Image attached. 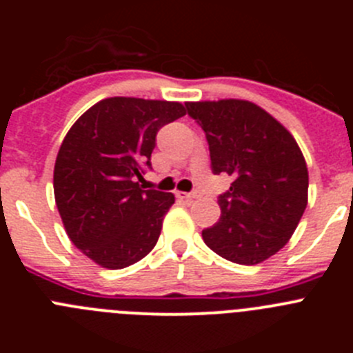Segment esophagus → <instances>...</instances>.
Returning <instances> with one entry per match:
<instances>
[{"label":"esophagus","mask_w":353,"mask_h":353,"mask_svg":"<svg viewBox=\"0 0 353 353\" xmlns=\"http://www.w3.org/2000/svg\"><path fill=\"white\" fill-rule=\"evenodd\" d=\"M176 196H179V198H183V199H194V198H198L199 192L198 191H192V192L176 191Z\"/></svg>","instance_id":"obj_1"}]
</instances>
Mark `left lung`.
I'll return each mask as SVG.
<instances>
[{"label":"left lung","instance_id":"obj_1","mask_svg":"<svg viewBox=\"0 0 353 353\" xmlns=\"http://www.w3.org/2000/svg\"><path fill=\"white\" fill-rule=\"evenodd\" d=\"M205 132L212 173L233 179L217 198L221 217L203 230L205 244L240 265H256L286 245L307 205V168L297 141L248 101L187 102Z\"/></svg>","mask_w":353,"mask_h":353}]
</instances>
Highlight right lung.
<instances>
[{
    "instance_id": "right-lung-1",
    "label": "right lung",
    "mask_w": 353,
    "mask_h": 353,
    "mask_svg": "<svg viewBox=\"0 0 353 353\" xmlns=\"http://www.w3.org/2000/svg\"><path fill=\"white\" fill-rule=\"evenodd\" d=\"M185 114L180 102L113 97L70 127L54 164V198L68 239L105 269H125L157 244L171 192L143 191L161 127Z\"/></svg>"
}]
</instances>
